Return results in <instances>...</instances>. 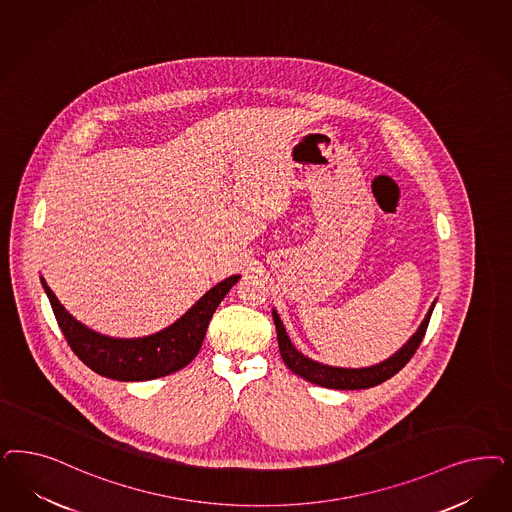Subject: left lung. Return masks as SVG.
I'll list each match as a JSON object with an SVG mask.
<instances>
[{"label":"left lung","mask_w":512,"mask_h":512,"mask_svg":"<svg viewBox=\"0 0 512 512\" xmlns=\"http://www.w3.org/2000/svg\"><path fill=\"white\" fill-rule=\"evenodd\" d=\"M435 301L431 303L428 314L424 318V322L420 324V328L416 330L413 337L397 350L394 356H390L388 360L371 365V367H362V369H348V367H331L324 363L314 362L311 358L303 356L297 350L288 333L282 326L281 318L277 311H273V320H275V328H277V337H279V350H281L282 362L286 363V367L290 371H294L299 377H303L313 384L324 386V388H333V390H362V388H371L382 384L384 380L392 379L397 371H401L407 362L411 360L416 352V348L420 347L426 330H428L429 318L433 313Z\"/></svg>","instance_id":"1"}]
</instances>
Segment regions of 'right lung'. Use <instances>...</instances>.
Here are the masks:
<instances>
[{"label": "right lung", "mask_w": 512, "mask_h": 512, "mask_svg": "<svg viewBox=\"0 0 512 512\" xmlns=\"http://www.w3.org/2000/svg\"><path fill=\"white\" fill-rule=\"evenodd\" d=\"M237 281L239 275L218 282L205 296L199 297L188 313L182 314L165 330L139 339H116L90 330L75 320L54 296L45 279H41L56 322L77 358L101 377L122 382L158 379L192 362L203 345L205 331L216 307Z\"/></svg>", "instance_id": "add662e5"}]
</instances>
